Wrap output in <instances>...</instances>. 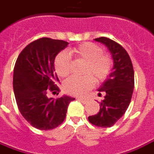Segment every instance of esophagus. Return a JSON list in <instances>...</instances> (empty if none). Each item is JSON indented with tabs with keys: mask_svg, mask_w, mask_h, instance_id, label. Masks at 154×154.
I'll use <instances>...</instances> for the list:
<instances>
[{
	"mask_svg": "<svg viewBox=\"0 0 154 154\" xmlns=\"http://www.w3.org/2000/svg\"><path fill=\"white\" fill-rule=\"evenodd\" d=\"M77 100H78L79 101H81V102L83 104H86L88 102V100L85 98H78Z\"/></svg>",
	"mask_w": 154,
	"mask_h": 154,
	"instance_id": "esophagus-1",
	"label": "esophagus"
}]
</instances>
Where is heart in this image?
Returning <instances> with one entry per match:
<instances>
[{
    "label": "heart",
    "instance_id": "obj_1",
    "mask_svg": "<svg viewBox=\"0 0 154 154\" xmlns=\"http://www.w3.org/2000/svg\"><path fill=\"white\" fill-rule=\"evenodd\" d=\"M70 54L77 60L85 61L82 77H72L64 82L65 92L72 95H82L92 88L94 79L97 82H104L112 72V60L103 53L100 46L92 42H84L70 50ZM54 71L60 77H67L71 72V58L66 52L56 55L54 62Z\"/></svg>",
    "mask_w": 154,
    "mask_h": 154
}]
</instances>
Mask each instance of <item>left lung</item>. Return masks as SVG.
I'll return each instance as SVG.
<instances>
[{"label": "left lung", "instance_id": "1", "mask_svg": "<svg viewBox=\"0 0 154 154\" xmlns=\"http://www.w3.org/2000/svg\"><path fill=\"white\" fill-rule=\"evenodd\" d=\"M94 40L107 47L114 66L108 78L99 88V95L105 94L100 111L89 116L88 121L97 127L108 128L122 118L130 105L135 85L134 69L127 51L118 42L103 36Z\"/></svg>", "mask_w": 154, "mask_h": 154}]
</instances>
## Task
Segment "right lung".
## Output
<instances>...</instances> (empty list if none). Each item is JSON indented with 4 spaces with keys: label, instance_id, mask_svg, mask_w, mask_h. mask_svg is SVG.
<instances>
[{
    "label": "right lung",
    "instance_id": "right-lung-1",
    "mask_svg": "<svg viewBox=\"0 0 154 154\" xmlns=\"http://www.w3.org/2000/svg\"><path fill=\"white\" fill-rule=\"evenodd\" d=\"M67 45L66 41L39 38L21 51L15 63L13 84L18 108L24 119L38 130H50L60 125L69 104L75 100L66 95L47 96L48 91L60 92L54 62Z\"/></svg>",
    "mask_w": 154,
    "mask_h": 154
}]
</instances>
